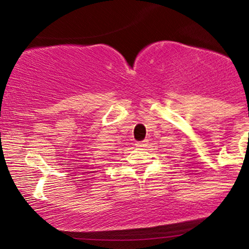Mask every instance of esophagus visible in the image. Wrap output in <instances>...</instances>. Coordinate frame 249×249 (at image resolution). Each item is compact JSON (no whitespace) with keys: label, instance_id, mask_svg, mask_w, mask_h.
I'll return each mask as SVG.
<instances>
[{"label":"esophagus","instance_id":"1","mask_svg":"<svg viewBox=\"0 0 249 249\" xmlns=\"http://www.w3.org/2000/svg\"><path fill=\"white\" fill-rule=\"evenodd\" d=\"M147 145L146 141H142V142H136V146L137 147H145Z\"/></svg>","mask_w":249,"mask_h":249}]
</instances>
